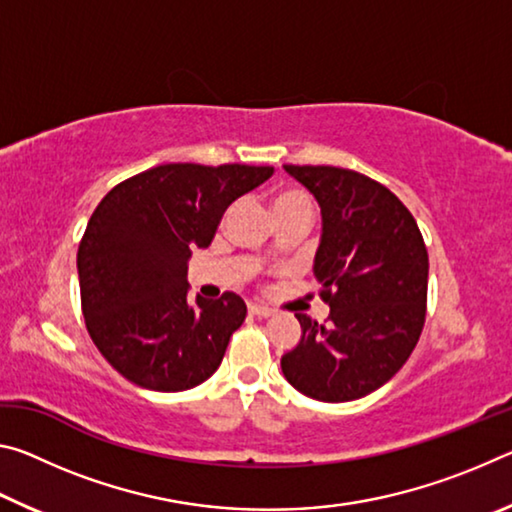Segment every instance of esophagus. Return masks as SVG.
Returning a JSON list of instances; mask_svg holds the SVG:
<instances>
[{
	"instance_id": "34e87169",
	"label": "esophagus",
	"mask_w": 512,
	"mask_h": 512,
	"mask_svg": "<svg viewBox=\"0 0 512 512\" xmlns=\"http://www.w3.org/2000/svg\"><path fill=\"white\" fill-rule=\"evenodd\" d=\"M248 311H250V314H253V316H257V318H271V316L275 314L273 309L262 307V305H250Z\"/></svg>"
}]
</instances>
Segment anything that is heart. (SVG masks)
Listing matches in <instances>:
<instances>
[{"mask_svg": "<svg viewBox=\"0 0 512 512\" xmlns=\"http://www.w3.org/2000/svg\"><path fill=\"white\" fill-rule=\"evenodd\" d=\"M271 210L277 221L287 219V216H309V219H314V198L302 187L284 185L271 194Z\"/></svg>", "mask_w": 512, "mask_h": 512, "instance_id": "heart-1", "label": "heart"}]
</instances>
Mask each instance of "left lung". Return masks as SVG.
<instances>
[{
    "instance_id": "left-lung-1",
    "label": "left lung",
    "mask_w": 512,
    "mask_h": 512,
    "mask_svg": "<svg viewBox=\"0 0 512 512\" xmlns=\"http://www.w3.org/2000/svg\"><path fill=\"white\" fill-rule=\"evenodd\" d=\"M323 212L314 273L329 305L323 325L296 314L300 343L282 357L293 388L320 402H350L400 370L427 318L429 255L413 214L359 171L284 164Z\"/></svg>"
}]
</instances>
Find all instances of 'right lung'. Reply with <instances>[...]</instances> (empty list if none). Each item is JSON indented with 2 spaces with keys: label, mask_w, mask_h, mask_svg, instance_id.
<instances>
[{
  "label": "right lung",
  "mask_w": 512,
  "mask_h": 512,
  "mask_svg": "<svg viewBox=\"0 0 512 512\" xmlns=\"http://www.w3.org/2000/svg\"><path fill=\"white\" fill-rule=\"evenodd\" d=\"M250 164H160L101 198L76 255L90 339L133 384L178 393L221 366L246 302L225 291L189 305L187 259L210 246L232 201L271 178Z\"/></svg>",
  "instance_id": "add662e5"
}]
</instances>
